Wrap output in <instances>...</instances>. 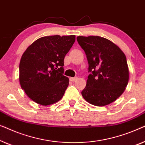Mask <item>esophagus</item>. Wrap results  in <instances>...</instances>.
<instances>
[{
    "label": "esophagus",
    "mask_w": 145,
    "mask_h": 145,
    "mask_svg": "<svg viewBox=\"0 0 145 145\" xmlns=\"http://www.w3.org/2000/svg\"><path fill=\"white\" fill-rule=\"evenodd\" d=\"M77 79V77H70V81H75Z\"/></svg>",
    "instance_id": "34e87169"
}]
</instances>
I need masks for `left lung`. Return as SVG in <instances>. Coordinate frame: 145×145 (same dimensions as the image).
Instances as JSON below:
<instances>
[{
  "mask_svg": "<svg viewBox=\"0 0 145 145\" xmlns=\"http://www.w3.org/2000/svg\"><path fill=\"white\" fill-rule=\"evenodd\" d=\"M77 40L88 61L90 73L81 95L91 105L104 106L125 91L129 81L126 56L117 45L99 36H78Z\"/></svg>",
  "mask_w": 145,
  "mask_h": 145,
  "instance_id": "1",
  "label": "left lung"
}]
</instances>
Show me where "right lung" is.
Masks as SVG:
<instances>
[{"label": "right lung", "instance_id": "1", "mask_svg": "<svg viewBox=\"0 0 145 145\" xmlns=\"http://www.w3.org/2000/svg\"><path fill=\"white\" fill-rule=\"evenodd\" d=\"M75 40V35H52L38 39L22 55L20 83L32 101L40 105L56 103L69 85L64 74L66 54Z\"/></svg>", "mask_w": 145, "mask_h": 145}]
</instances>
